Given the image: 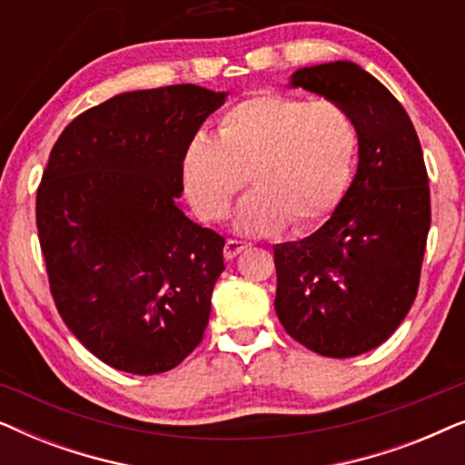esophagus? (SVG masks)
I'll return each mask as SVG.
<instances>
[{"label":"esophagus","mask_w":465,"mask_h":465,"mask_svg":"<svg viewBox=\"0 0 465 465\" xmlns=\"http://www.w3.org/2000/svg\"><path fill=\"white\" fill-rule=\"evenodd\" d=\"M247 243H243V241H234V239H228L226 241V245H224V258L226 260H232V258H237L241 252L243 250H247Z\"/></svg>","instance_id":"1"}]
</instances>
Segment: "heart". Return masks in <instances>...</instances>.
<instances>
[{"label":"heart","mask_w":465,"mask_h":465,"mask_svg":"<svg viewBox=\"0 0 465 465\" xmlns=\"http://www.w3.org/2000/svg\"><path fill=\"white\" fill-rule=\"evenodd\" d=\"M358 145V126L341 104L258 94L222 116L215 139L196 135L186 145L183 193L203 220H220L247 173L253 190L239 203L234 231H301L339 205Z\"/></svg>","instance_id":"heart-1"}]
</instances>
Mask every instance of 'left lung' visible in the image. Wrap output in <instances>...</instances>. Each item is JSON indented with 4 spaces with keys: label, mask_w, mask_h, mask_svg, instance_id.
Wrapping results in <instances>:
<instances>
[{
    "label": "left lung",
    "mask_w": 465,
    "mask_h": 465,
    "mask_svg": "<svg viewBox=\"0 0 465 465\" xmlns=\"http://www.w3.org/2000/svg\"><path fill=\"white\" fill-rule=\"evenodd\" d=\"M290 88L351 114L358 171L320 231L279 243L275 311L285 332L326 358L379 347L409 313L430 231V186L409 114L351 61L301 67Z\"/></svg>",
    "instance_id": "left-lung-1"
}]
</instances>
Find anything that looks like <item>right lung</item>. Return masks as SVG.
<instances>
[{
	"label": "right lung",
	"instance_id": "add662e5",
	"mask_svg": "<svg viewBox=\"0 0 465 465\" xmlns=\"http://www.w3.org/2000/svg\"><path fill=\"white\" fill-rule=\"evenodd\" d=\"M228 93H120L56 139L35 201L54 304L116 371L158 374L199 345L224 237L183 213L182 156Z\"/></svg>",
	"mask_w": 465,
	"mask_h": 465
}]
</instances>
